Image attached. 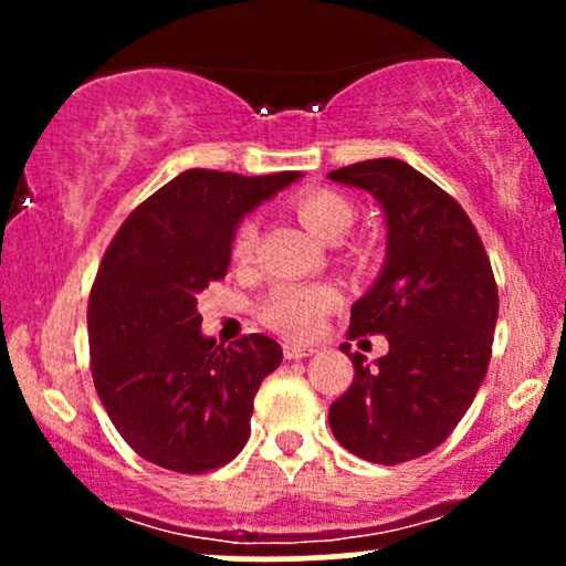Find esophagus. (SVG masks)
<instances>
[{
	"mask_svg": "<svg viewBox=\"0 0 566 566\" xmlns=\"http://www.w3.org/2000/svg\"><path fill=\"white\" fill-rule=\"evenodd\" d=\"M316 354L314 346H297V343H284V359H305V356Z\"/></svg>",
	"mask_w": 566,
	"mask_h": 566,
	"instance_id": "34e87169",
	"label": "esophagus"
}]
</instances>
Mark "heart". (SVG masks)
<instances>
[{
	"label": "heart",
	"instance_id": "b5f03b06",
	"mask_svg": "<svg viewBox=\"0 0 566 566\" xmlns=\"http://www.w3.org/2000/svg\"><path fill=\"white\" fill-rule=\"evenodd\" d=\"M295 212L301 223L322 242H337V239L354 226V205L335 191H305L295 199ZM258 239V226L244 220L233 233V258L247 261ZM340 303L335 287L329 284H284L265 297L261 316L279 335L305 340L319 333L324 316Z\"/></svg>",
	"mask_w": 566,
	"mask_h": 566
}]
</instances>
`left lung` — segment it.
<instances>
[{
  "label": "left lung",
  "instance_id": "1",
  "mask_svg": "<svg viewBox=\"0 0 566 566\" xmlns=\"http://www.w3.org/2000/svg\"><path fill=\"white\" fill-rule=\"evenodd\" d=\"M327 178L380 205L386 261L350 305L348 337L388 340V354L373 365L350 356L354 382L329 407V428L356 458L405 463L450 437L484 382L497 322L495 276L463 207L407 161L367 159Z\"/></svg>",
  "mask_w": 566,
  "mask_h": 566
}]
</instances>
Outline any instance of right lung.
<instances>
[{
  "instance_id": "obj_1",
  "label": "right lung",
  "mask_w": 566,
  "mask_h": 566,
  "mask_svg": "<svg viewBox=\"0 0 566 566\" xmlns=\"http://www.w3.org/2000/svg\"><path fill=\"white\" fill-rule=\"evenodd\" d=\"M295 180L301 172L186 170L143 201L103 255L87 305L95 391L148 463L205 473L247 444L252 401L282 346L269 335L216 346L197 295L229 271L244 216Z\"/></svg>"
}]
</instances>
